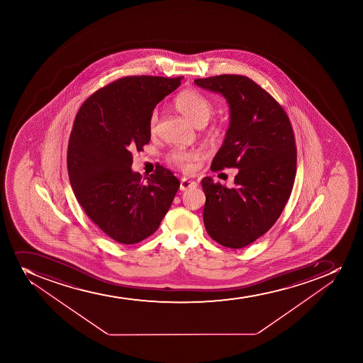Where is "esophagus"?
Instances as JSON below:
<instances>
[{"label":"esophagus","mask_w":363,"mask_h":363,"mask_svg":"<svg viewBox=\"0 0 363 363\" xmlns=\"http://www.w3.org/2000/svg\"><path fill=\"white\" fill-rule=\"evenodd\" d=\"M198 186V184L195 181H191L188 179H181V184H179V189L181 191H187L189 188H195Z\"/></svg>","instance_id":"obj_1"}]
</instances>
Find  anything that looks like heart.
<instances>
[{
    "label": "heart",
    "mask_w": 363,
    "mask_h": 363,
    "mask_svg": "<svg viewBox=\"0 0 363 363\" xmlns=\"http://www.w3.org/2000/svg\"><path fill=\"white\" fill-rule=\"evenodd\" d=\"M174 104L186 118L189 119L196 126L205 125L213 112L212 101L195 89H187L179 92L174 101ZM157 123L158 111L154 110L151 112L147 121L149 133H155ZM167 160L176 168L186 172H191L194 170L195 162L200 160V154L198 151L176 149L169 152Z\"/></svg>",
    "instance_id": "1"
}]
</instances>
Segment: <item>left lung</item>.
Listing matches in <instances>:
<instances>
[{"instance_id":"obj_1","label":"left lung","mask_w":363,"mask_h":363,"mask_svg":"<svg viewBox=\"0 0 363 363\" xmlns=\"http://www.w3.org/2000/svg\"><path fill=\"white\" fill-rule=\"evenodd\" d=\"M194 83L230 104V128L212 172L239 169L230 189L202 179L206 230L225 247L242 248L276 223L290 198L297 164L294 129L281 105L248 77L221 74Z\"/></svg>"}]
</instances>
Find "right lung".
<instances>
[{
	"label": "right lung",
	"instance_id": "add662e5",
	"mask_svg": "<svg viewBox=\"0 0 363 363\" xmlns=\"http://www.w3.org/2000/svg\"><path fill=\"white\" fill-rule=\"evenodd\" d=\"M182 78H121L91 94L73 123L69 182L91 221L119 244L154 234L179 189L177 177L163 167L145 179L133 172L131 151L149 143V116Z\"/></svg>",
	"mask_w": 363,
	"mask_h": 363
}]
</instances>
